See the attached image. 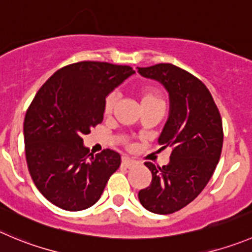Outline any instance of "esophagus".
I'll return each mask as SVG.
<instances>
[{
  "mask_svg": "<svg viewBox=\"0 0 252 252\" xmlns=\"http://www.w3.org/2000/svg\"><path fill=\"white\" fill-rule=\"evenodd\" d=\"M136 163H137V162L131 159V158H127V157L122 158V167H125V168H131V167L135 166Z\"/></svg>",
  "mask_w": 252,
  "mask_h": 252,
  "instance_id": "obj_1",
  "label": "esophagus"
}]
</instances>
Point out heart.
Wrapping results in <instances>:
<instances>
[{"instance_id": "heart-1", "label": "heart", "mask_w": 252, "mask_h": 252, "mask_svg": "<svg viewBox=\"0 0 252 252\" xmlns=\"http://www.w3.org/2000/svg\"><path fill=\"white\" fill-rule=\"evenodd\" d=\"M138 97H140L141 106H146V105H152V104H162L159 97H158L156 94H153L151 90H147V89H142V90L138 93ZM116 101H117V95L115 94V93H111V94H109L106 97H105V101H104L105 115H109L110 112L112 111Z\"/></svg>"}]
</instances>
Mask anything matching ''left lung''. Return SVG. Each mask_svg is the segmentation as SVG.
Instances as JSON below:
<instances>
[{
	"instance_id": "8db88e82",
	"label": "left lung",
	"mask_w": 252,
	"mask_h": 252,
	"mask_svg": "<svg viewBox=\"0 0 252 252\" xmlns=\"http://www.w3.org/2000/svg\"><path fill=\"white\" fill-rule=\"evenodd\" d=\"M169 93V117L158 142L172 148L167 166L145 162L152 172L150 186L138 191L143 208L172 214L193 202L214 173L222 148V122L207 86L193 74L169 63L137 68Z\"/></svg>"
}]
</instances>
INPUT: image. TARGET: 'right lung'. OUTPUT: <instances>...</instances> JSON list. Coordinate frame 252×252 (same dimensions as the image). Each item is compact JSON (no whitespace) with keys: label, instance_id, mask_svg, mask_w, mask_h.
I'll use <instances>...</instances> for the list:
<instances>
[{"label":"right lung","instance_id":"add662e5","mask_svg":"<svg viewBox=\"0 0 252 252\" xmlns=\"http://www.w3.org/2000/svg\"><path fill=\"white\" fill-rule=\"evenodd\" d=\"M135 73L128 65L78 62L53 74L26 112L23 133L28 171L43 195L69 212L100 199L121 156L106 148L97 155L83 146V135L104 119L110 92Z\"/></svg>","mask_w":252,"mask_h":252}]
</instances>
